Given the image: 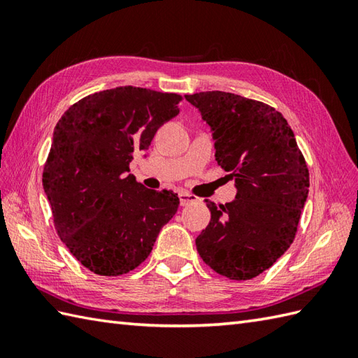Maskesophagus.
<instances>
[{
	"instance_id": "obj_1",
	"label": "esophagus",
	"mask_w": 358,
	"mask_h": 358,
	"mask_svg": "<svg viewBox=\"0 0 358 358\" xmlns=\"http://www.w3.org/2000/svg\"><path fill=\"white\" fill-rule=\"evenodd\" d=\"M178 199H180V204H181V206H187V204H191V203H194V201L196 200L194 195L187 194V192H180V194H178Z\"/></svg>"
}]
</instances>
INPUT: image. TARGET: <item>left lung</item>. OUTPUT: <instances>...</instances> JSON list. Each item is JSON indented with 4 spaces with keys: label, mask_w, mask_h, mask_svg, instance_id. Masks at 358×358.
<instances>
[{
    "label": "left lung",
    "mask_w": 358,
    "mask_h": 358,
    "mask_svg": "<svg viewBox=\"0 0 358 358\" xmlns=\"http://www.w3.org/2000/svg\"><path fill=\"white\" fill-rule=\"evenodd\" d=\"M185 96L209 124L217 163L237 187L220 208L206 200L210 222L196 250L220 275L250 280L292 245L309 192L305 157L271 106L220 90Z\"/></svg>",
    "instance_id": "8db88e82"
}]
</instances>
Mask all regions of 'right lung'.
Segmentation results:
<instances>
[{
    "instance_id": "obj_1",
    "label": "right lung",
    "mask_w": 358,
    "mask_h": 358,
    "mask_svg": "<svg viewBox=\"0 0 358 358\" xmlns=\"http://www.w3.org/2000/svg\"><path fill=\"white\" fill-rule=\"evenodd\" d=\"M180 101L177 94L115 87L85 96L55 126L43 187L59 238L98 275L140 266L178 209L177 194L144 187L129 164L178 115Z\"/></svg>"
}]
</instances>
